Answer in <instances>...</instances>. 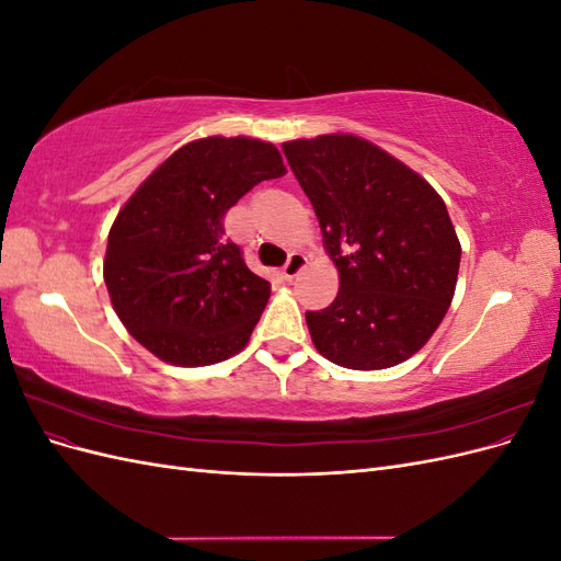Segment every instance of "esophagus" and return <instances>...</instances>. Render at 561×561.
Listing matches in <instances>:
<instances>
[{
	"instance_id": "obj_1",
	"label": "esophagus",
	"mask_w": 561,
	"mask_h": 561,
	"mask_svg": "<svg viewBox=\"0 0 561 561\" xmlns=\"http://www.w3.org/2000/svg\"><path fill=\"white\" fill-rule=\"evenodd\" d=\"M304 264H307V257H304L301 252H293L290 257H287V262H285V266H283V276L285 278H295L299 271L304 268Z\"/></svg>"
}]
</instances>
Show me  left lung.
<instances>
[{"label": "left lung", "instance_id": "left-lung-1", "mask_svg": "<svg viewBox=\"0 0 561 561\" xmlns=\"http://www.w3.org/2000/svg\"><path fill=\"white\" fill-rule=\"evenodd\" d=\"M339 271L328 309L309 311L316 351L346 369H386L426 346L454 299L461 243L433 186L351 133L283 142Z\"/></svg>", "mask_w": 561, "mask_h": 561}]
</instances>
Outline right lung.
I'll use <instances>...</instances> for the list:
<instances>
[{
    "mask_svg": "<svg viewBox=\"0 0 561 561\" xmlns=\"http://www.w3.org/2000/svg\"><path fill=\"white\" fill-rule=\"evenodd\" d=\"M285 175L278 149L248 135L182 145L118 210L103 276L124 328L159 360L222 363L245 348L271 285L222 219L254 184Z\"/></svg>",
    "mask_w": 561,
    "mask_h": 561,
    "instance_id": "add662e5",
    "label": "right lung"
}]
</instances>
